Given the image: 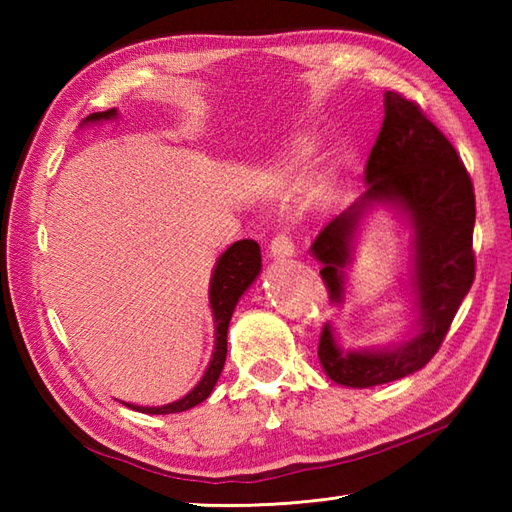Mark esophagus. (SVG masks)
Segmentation results:
<instances>
[{
    "mask_svg": "<svg viewBox=\"0 0 512 512\" xmlns=\"http://www.w3.org/2000/svg\"><path fill=\"white\" fill-rule=\"evenodd\" d=\"M295 255V242H292V237L281 233L277 237H273V242H270V257L277 259V262H284V259H290Z\"/></svg>",
    "mask_w": 512,
    "mask_h": 512,
    "instance_id": "34e87169",
    "label": "esophagus"
}]
</instances>
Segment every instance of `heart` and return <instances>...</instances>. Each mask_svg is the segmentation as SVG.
<instances>
[{"label":"heart","instance_id":"1","mask_svg":"<svg viewBox=\"0 0 512 512\" xmlns=\"http://www.w3.org/2000/svg\"><path fill=\"white\" fill-rule=\"evenodd\" d=\"M317 156H319L317 140H312V138L299 140V143L290 149V154L284 160L286 180L292 184H299L306 180L308 173L314 167V162H317Z\"/></svg>","mask_w":512,"mask_h":512}]
</instances>
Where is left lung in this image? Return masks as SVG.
I'll return each instance as SVG.
<instances>
[{
	"instance_id": "8db88e82",
	"label": "left lung",
	"mask_w": 512,
	"mask_h": 512,
	"mask_svg": "<svg viewBox=\"0 0 512 512\" xmlns=\"http://www.w3.org/2000/svg\"><path fill=\"white\" fill-rule=\"evenodd\" d=\"M385 121L365 165L367 189L323 226L310 246L330 301L345 303V270L365 220L378 206L411 231L409 295L416 314L405 341L345 350L323 325L319 363L330 380L365 389L405 378L440 350L475 277V193L469 173L440 129L416 103L385 92Z\"/></svg>"
}]
</instances>
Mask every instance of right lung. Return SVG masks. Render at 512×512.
<instances>
[{"instance_id": "1", "label": "right lung", "mask_w": 512, "mask_h": 512, "mask_svg": "<svg viewBox=\"0 0 512 512\" xmlns=\"http://www.w3.org/2000/svg\"><path fill=\"white\" fill-rule=\"evenodd\" d=\"M116 118H118L116 107L107 112H94L88 118H83L81 127L96 125L103 121H116ZM259 273H262V250H259V244L255 239H239V242L228 246L224 253L217 257L215 268L211 273L209 308L213 314L215 341H213L211 361L206 365L198 385H195L187 396H182L180 400H173L169 405H162V407H140V405H132V402L121 400L123 405L140 413H151V416H165V413L187 411L209 398L217 378H220L224 369L226 332H228V323H231V317H233V310L237 306V301L242 299L244 292L253 286V281L259 277Z\"/></svg>"}]
</instances>
